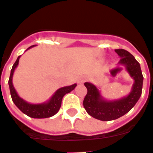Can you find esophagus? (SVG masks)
I'll use <instances>...</instances> for the list:
<instances>
[{
	"label": "esophagus",
	"mask_w": 153,
	"mask_h": 153,
	"mask_svg": "<svg viewBox=\"0 0 153 153\" xmlns=\"http://www.w3.org/2000/svg\"><path fill=\"white\" fill-rule=\"evenodd\" d=\"M85 80H86V78L84 77V76H83V77H80L79 79V83H84V82H85Z\"/></svg>",
	"instance_id": "obj_1"
}]
</instances>
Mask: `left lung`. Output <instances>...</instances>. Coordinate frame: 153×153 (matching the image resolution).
<instances>
[{"label": "left lung", "mask_w": 153, "mask_h": 153, "mask_svg": "<svg viewBox=\"0 0 153 153\" xmlns=\"http://www.w3.org/2000/svg\"><path fill=\"white\" fill-rule=\"evenodd\" d=\"M114 51L121 58L118 65L125 66V70L134 79L131 92L120 99L109 100L103 97L94 84L88 82L84 83L87 94L83 100V107L90 115L104 121L115 120L127 114L135 106L142 94L143 76L140 64L128 51L122 49Z\"/></svg>", "instance_id": "8db88e82"}]
</instances>
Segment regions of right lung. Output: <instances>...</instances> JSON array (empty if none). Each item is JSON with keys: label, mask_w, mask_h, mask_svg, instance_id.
I'll use <instances>...</instances> for the list:
<instances>
[{"label": "right lung", "mask_w": 153, "mask_h": 153, "mask_svg": "<svg viewBox=\"0 0 153 153\" xmlns=\"http://www.w3.org/2000/svg\"><path fill=\"white\" fill-rule=\"evenodd\" d=\"M34 46H36V45L30 46L29 48L27 49V50ZM20 57L21 56L18 57L17 60L13 65L12 69L11 70V74H10V78H9L8 80L9 88H10V92H11V96L13 102L18 107V108L21 111H22L24 114H25L26 115H28L30 117L46 118V117H50L55 115L60 108L62 97H64V95L74 90V88L76 87V83H74L73 85L61 87V88L58 89L54 93V94L51 97L50 99L45 102L41 103V104H31V103L27 102L26 100L22 99L18 94V93L14 89L12 83L13 75H14V70L18 66Z\"/></svg>", "instance_id": "1"}]
</instances>
